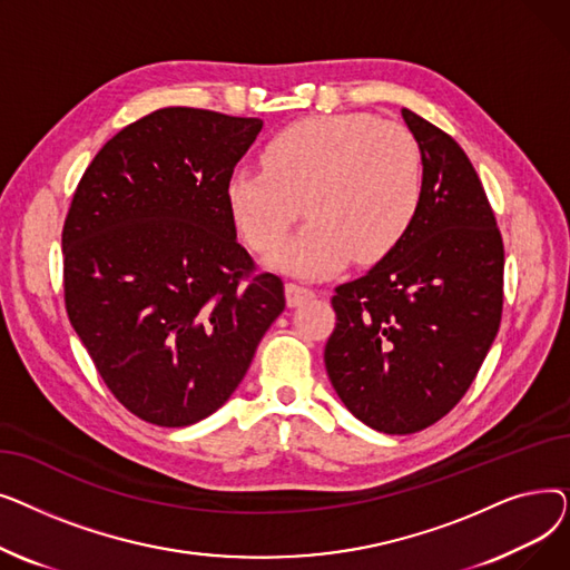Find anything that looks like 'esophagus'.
<instances>
[{
  "instance_id": "1",
  "label": "esophagus",
  "mask_w": 570,
  "mask_h": 570,
  "mask_svg": "<svg viewBox=\"0 0 570 570\" xmlns=\"http://www.w3.org/2000/svg\"><path fill=\"white\" fill-rule=\"evenodd\" d=\"M309 297H314L312 288L301 286V284H286V303H288V307L303 305L305 301H309Z\"/></svg>"
}]
</instances>
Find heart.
I'll return each mask as SVG.
<instances>
[{
  "instance_id": "b5f03b06",
  "label": "heart",
  "mask_w": 570,
  "mask_h": 570,
  "mask_svg": "<svg viewBox=\"0 0 570 570\" xmlns=\"http://www.w3.org/2000/svg\"><path fill=\"white\" fill-rule=\"evenodd\" d=\"M425 166L400 125L367 112L309 117L279 131L263 166L243 164L226 179L230 217L261 254L282 247L303 213L312 219L269 261L286 275L323 279L393 254L421 215Z\"/></svg>"
}]
</instances>
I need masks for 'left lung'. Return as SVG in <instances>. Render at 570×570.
<instances>
[{"mask_svg": "<svg viewBox=\"0 0 570 570\" xmlns=\"http://www.w3.org/2000/svg\"><path fill=\"white\" fill-rule=\"evenodd\" d=\"M421 147L425 198L400 247L335 288L325 370L344 406L376 432L434 425L469 391L497 337L503 243L464 149L402 108Z\"/></svg>", "mask_w": 570, "mask_h": 570, "instance_id": "8db88e82", "label": "left lung"}]
</instances>
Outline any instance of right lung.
Returning a JSON list of instances; mask_svg holds the SVG:
<instances>
[{
  "label": "right lung",
  "mask_w": 570,
  "mask_h": 570,
  "mask_svg": "<svg viewBox=\"0 0 570 570\" xmlns=\"http://www.w3.org/2000/svg\"><path fill=\"white\" fill-rule=\"evenodd\" d=\"M263 119L161 108L87 166L62 230L65 303L110 393L159 428L215 413L284 312L254 275L226 179Z\"/></svg>",
  "instance_id": "obj_1"
}]
</instances>
